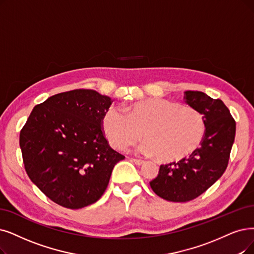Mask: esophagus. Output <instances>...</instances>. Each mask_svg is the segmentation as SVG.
I'll use <instances>...</instances> for the list:
<instances>
[{"label": "esophagus", "instance_id": "obj_1", "mask_svg": "<svg viewBox=\"0 0 254 254\" xmlns=\"http://www.w3.org/2000/svg\"><path fill=\"white\" fill-rule=\"evenodd\" d=\"M131 160H132V161L134 162V164L137 165V166H141V165H143L144 162H145L143 159H137V158H132Z\"/></svg>", "mask_w": 254, "mask_h": 254}]
</instances>
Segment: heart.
I'll list each match as a JSON object with an SVG mask.
<instances>
[{
  "instance_id": "1",
  "label": "heart",
  "mask_w": 254,
  "mask_h": 254,
  "mask_svg": "<svg viewBox=\"0 0 254 254\" xmlns=\"http://www.w3.org/2000/svg\"><path fill=\"white\" fill-rule=\"evenodd\" d=\"M102 127L110 145L125 150L141 137L139 151L156 155L160 161L190 156L201 145L206 123L199 110L167 99L138 101L122 109L110 106L102 117Z\"/></svg>"
}]
</instances>
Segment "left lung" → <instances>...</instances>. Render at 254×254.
<instances>
[{
	"label": "left lung",
	"instance_id": "8db88e82",
	"mask_svg": "<svg viewBox=\"0 0 254 254\" xmlns=\"http://www.w3.org/2000/svg\"><path fill=\"white\" fill-rule=\"evenodd\" d=\"M187 103L203 115L206 132L201 146L186 158L160 165L150 187L160 198L188 202L199 197L223 175L236 136V121L220 99L197 90L185 92Z\"/></svg>",
	"mask_w": 254,
	"mask_h": 254
}]
</instances>
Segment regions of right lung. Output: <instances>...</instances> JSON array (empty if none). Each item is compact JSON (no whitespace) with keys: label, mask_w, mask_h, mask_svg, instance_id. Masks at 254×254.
Returning a JSON list of instances; mask_svg holds the SVG:
<instances>
[{"label":"right lung","mask_w":254,"mask_h":254,"mask_svg":"<svg viewBox=\"0 0 254 254\" xmlns=\"http://www.w3.org/2000/svg\"><path fill=\"white\" fill-rule=\"evenodd\" d=\"M113 101L93 89H74L36 105L19 133L29 178L65 208L98 201L124 155L111 149L102 117Z\"/></svg>","instance_id":"right-lung-1"}]
</instances>
